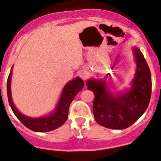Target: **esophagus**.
<instances>
[{
	"mask_svg": "<svg viewBox=\"0 0 161 161\" xmlns=\"http://www.w3.org/2000/svg\"><path fill=\"white\" fill-rule=\"evenodd\" d=\"M88 76H89V73L87 71V70H81L80 72V77L84 80H86Z\"/></svg>",
	"mask_w": 161,
	"mask_h": 161,
	"instance_id": "34e87169",
	"label": "esophagus"
}]
</instances>
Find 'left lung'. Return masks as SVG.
Segmentation results:
<instances>
[{"instance_id":"1","label":"left lung","mask_w":161,"mask_h":161,"mask_svg":"<svg viewBox=\"0 0 161 161\" xmlns=\"http://www.w3.org/2000/svg\"><path fill=\"white\" fill-rule=\"evenodd\" d=\"M136 71L129 92L114 96L103 81L88 80L87 88L94 93V119L100 125L122 130L136 121L147 108L151 97V74L143 53L134 48Z\"/></svg>"}]
</instances>
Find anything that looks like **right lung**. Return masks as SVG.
Instances as JSON below:
<instances>
[{"label":"right lung","instance_id":"obj_1","mask_svg":"<svg viewBox=\"0 0 161 161\" xmlns=\"http://www.w3.org/2000/svg\"><path fill=\"white\" fill-rule=\"evenodd\" d=\"M11 72L9 74L7 82V91H8V98L9 104L13 110L14 114L18 118L26 127L36 132H46L51 131L60 127L64 124L68 116L69 107L70 103L75 97L79 91L84 87V81L80 77H77L74 80L69 82L64 88L60 99L57 106L56 110L52 114L47 117H41V118H31L26 117L18 111L15 108L11 99Z\"/></svg>","mask_w":161,"mask_h":161}]
</instances>
